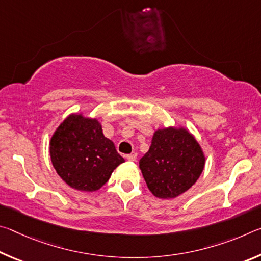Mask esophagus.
Instances as JSON below:
<instances>
[{"label":"esophagus","instance_id":"34e87169","mask_svg":"<svg viewBox=\"0 0 261 261\" xmlns=\"http://www.w3.org/2000/svg\"><path fill=\"white\" fill-rule=\"evenodd\" d=\"M126 159L129 161H136L137 160V153H131L129 155H126Z\"/></svg>","mask_w":261,"mask_h":261}]
</instances>
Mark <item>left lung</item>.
Wrapping results in <instances>:
<instances>
[{"mask_svg": "<svg viewBox=\"0 0 261 261\" xmlns=\"http://www.w3.org/2000/svg\"><path fill=\"white\" fill-rule=\"evenodd\" d=\"M205 167V155L185 127H163L154 132L148 152L139 168L154 196L176 198L192 187Z\"/></svg>", "mask_w": 261, "mask_h": 261, "instance_id": "8db88e82", "label": "left lung"}]
</instances>
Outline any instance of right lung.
<instances>
[{
    "label": "right lung",
    "instance_id": "right-lung-1",
    "mask_svg": "<svg viewBox=\"0 0 261 261\" xmlns=\"http://www.w3.org/2000/svg\"><path fill=\"white\" fill-rule=\"evenodd\" d=\"M49 153L53 167L69 187L93 192L108 182L124 162L114 143L106 138L96 118L71 114L51 136Z\"/></svg>",
    "mask_w": 261,
    "mask_h": 261
}]
</instances>
